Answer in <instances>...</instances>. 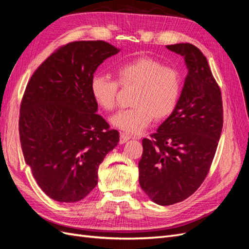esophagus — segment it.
<instances>
[{"mask_svg":"<svg viewBox=\"0 0 249 249\" xmlns=\"http://www.w3.org/2000/svg\"><path fill=\"white\" fill-rule=\"evenodd\" d=\"M130 139H138L137 136H131V135L126 134V133H120V138H119V142L122 143H125L126 141H129Z\"/></svg>","mask_w":249,"mask_h":249,"instance_id":"esophagus-1","label":"esophagus"}]
</instances>
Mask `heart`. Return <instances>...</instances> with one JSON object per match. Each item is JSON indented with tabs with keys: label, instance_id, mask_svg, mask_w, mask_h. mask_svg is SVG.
<instances>
[{
	"label": "heart",
	"instance_id": "heart-1",
	"mask_svg": "<svg viewBox=\"0 0 249 249\" xmlns=\"http://www.w3.org/2000/svg\"><path fill=\"white\" fill-rule=\"evenodd\" d=\"M116 81L96 74L90 82V92L99 107L111 111L116 107L119 85L139 87L133 97L135 107L118 111L111 124L130 134L140 133L154 119L162 120L176 110L182 79L177 70L150 57H137L120 63Z\"/></svg>",
	"mask_w": 249,
	"mask_h": 249
}]
</instances>
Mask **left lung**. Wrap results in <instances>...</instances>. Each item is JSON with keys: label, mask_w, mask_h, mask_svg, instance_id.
Listing matches in <instances>:
<instances>
[{"label": "left lung", "mask_w": 249, "mask_h": 249, "mask_svg": "<svg viewBox=\"0 0 249 249\" xmlns=\"http://www.w3.org/2000/svg\"><path fill=\"white\" fill-rule=\"evenodd\" d=\"M166 48L183 56L188 73L176 110L142 140L139 184L154 202L170 206L198 189L214 159L223 125L220 88L207 58L191 43Z\"/></svg>", "instance_id": "obj_1"}]
</instances>
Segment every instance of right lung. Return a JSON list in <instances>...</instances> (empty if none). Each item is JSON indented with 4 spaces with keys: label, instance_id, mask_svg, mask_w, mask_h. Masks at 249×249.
<instances>
[{
    "label": "right lung",
    "instance_id": "add662e5",
    "mask_svg": "<svg viewBox=\"0 0 249 249\" xmlns=\"http://www.w3.org/2000/svg\"><path fill=\"white\" fill-rule=\"evenodd\" d=\"M119 49L103 40L59 48L35 71L19 110L25 161L40 189L60 202H76L93 190L97 171L119 133L96 114L93 73Z\"/></svg>",
    "mask_w": 249,
    "mask_h": 249
}]
</instances>
